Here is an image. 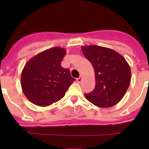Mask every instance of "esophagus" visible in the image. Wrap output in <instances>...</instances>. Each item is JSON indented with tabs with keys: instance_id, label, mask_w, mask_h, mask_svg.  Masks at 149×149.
<instances>
[{
	"instance_id": "obj_1",
	"label": "esophagus",
	"mask_w": 149,
	"mask_h": 149,
	"mask_svg": "<svg viewBox=\"0 0 149 149\" xmlns=\"http://www.w3.org/2000/svg\"><path fill=\"white\" fill-rule=\"evenodd\" d=\"M81 81H82V77H79L78 78H77V83H79V84L81 82Z\"/></svg>"
}]
</instances>
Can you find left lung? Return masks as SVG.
<instances>
[{
	"label": "left lung",
	"instance_id": "8db88e82",
	"mask_svg": "<svg viewBox=\"0 0 149 149\" xmlns=\"http://www.w3.org/2000/svg\"><path fill=\"white\" fill-rule=\"evenodd\" d=\"M82 51L92 63L95 76V89L84 93L86 98L99 107L116 104L131 82V69L125 59L116 51L101 46H84Z\"/></svg>",
	"mask_w": 149,
	"mask_h": 149
}]
</instances>
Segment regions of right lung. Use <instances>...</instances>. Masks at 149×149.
<instances>
[{"label": "right lung", "mask_w": 149, "mask_h": 149, "mask_svg": "<svg viewBox=\"0 0 149 149\" xmlns=\"http://www.w3.org/2000/svg\"><path fill=\"white\" fill-rule=\"evenodd\" d=\"M66 51L55 47L46 50L29 60L22 73V87L33 104L45 107L64 97L75 79L61 62Z\"/></svg>", "instance_id": "add662e5"}]
</instances>
